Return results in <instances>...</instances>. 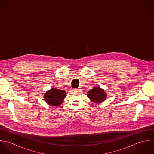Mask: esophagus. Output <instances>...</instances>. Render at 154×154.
<instances>
[{"label":"esophagus","instance_id":"34e87169","mask_svg":"<svg viewBox=\"0 0 154 154\" xmlns=\"http://www.w3.org/2000/svg\"><path fill=\"white\" fill-rule=\"evenodd\" d=\"M81 90V89H80V88H78V89H73V91H76V92H80Z\"/></svg>","mask_w":154,"mask_h":154}]
</instances>
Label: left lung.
Masks as SVG:
<instances>
[{
    "instance_id": "left-lung-1",
    "label": "left lung",
    "mask_w": 154,
    "mask_h": 154,
    "mask_svg": "<svg viewBox=\"0 0 154 154\" xmlns=\"http://www.w3.org/2000/svg\"><path fill=\"white\" fill-rule=\"evenodd\" d=\"M88 97L93 103H101L107 98L105 91L100 87H94L87 92Z\"/></svg>"
}]
</instances>
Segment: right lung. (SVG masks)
<instances>
[{"label": "right lung", "instance_id": "right-lung-1", "mask_svg": "<svg viewBox=\"0 0 154 154\" xmlns=\"http://www.w3.org/2000/svg\"><path fill=\"white\" fill-rule=\"evenodd\" d=\"M66 94V91L64 90L51 88L45 93L44 100L48 105L57 107L63 103Z\"/></svg>", "mask_w": 154, "mask_h": 154}]
</instances>
